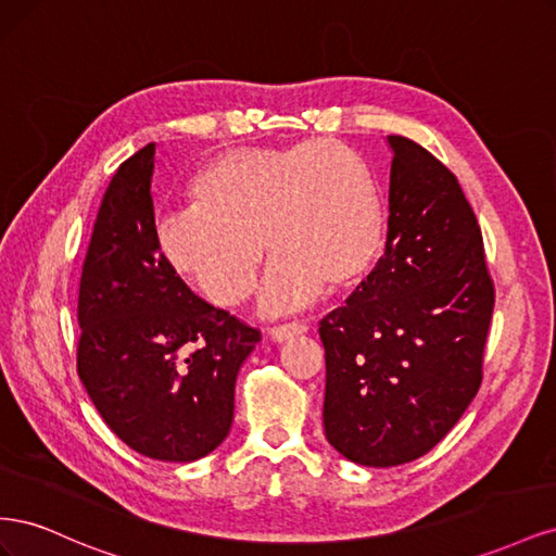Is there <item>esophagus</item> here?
<instances>
[{"label": "esophagus", "mask_w": 556, "mask_h": 556, "mask_svg": "<svg viewBox=\"0 0 556 556\" xmlns=\"http://www.w3.org/2000/svg\"><path fill=\"white\" fill-rule=\"evenodd\" d=\"M306 331H308L306 323H290V325L274 327L271 331H268V336H271L274 343H285V341L296 339V336H304Z\"/></svg>", "instance_id": "esophagus-1"}]
</instances>
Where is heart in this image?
Wrapping results in <instances>:
<instances>
[{"label":"heart","mask_w":556,"mask_h":556,"mask_svg":"<svg viewBox=\"0 0 556 556\" xmlns=\"http://www.w3.org/2000/svg\"><path fill=\"white\" fill-rule=\"evenodd\" d=\"M190 194L192 206L164 215L155 239L164 262L217 306H239L255 290L262 240L276 257L266 313L304 308L325 288L355 290L382 255L378 182L339 141L231 150L194 178Z\"/></svg>","instance_id":"heart-1"}]
</instances>
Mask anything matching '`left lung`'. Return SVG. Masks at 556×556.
<instances>
[{
	"label": "left lung",
	"mask_w": 556,
	"mask_h": 556,
	"mask_svg": "<svg viewBox=\"0 0 556 556\" xmlns=\"http://www.w3.org/2000/svg\"><path fill=\"white\" fill-rule=\"evenodd\" d=\"M387 143L384 255L319 323L325 435L376 468L422 457L459 422L482 382L494 311L482 233L457 178L406 137Z\"/></svg>",
	"instance_id": "8db88e82"
}]
</instances>
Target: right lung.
Returning a JSON list of instances; mask_svg holds the SVG:
<instances>
[{
  "label": "right lung",
  "mask_w": 556,
  "mask_h": 556,
  "mask_svg": "<svg viewBox=\"0 0 556 556\" xmlns=\"http://www.w3.org/2000/svg\"><path fill=\"white\" fill-rule=\"evenodd\" d=\"M155 143L109 182L83 262L78 376L109 429L160 462L220 445L233 384L260 331L199 299L155 239Z\"/></svg>",
  "instance_id": "1"
}]
</instances>
